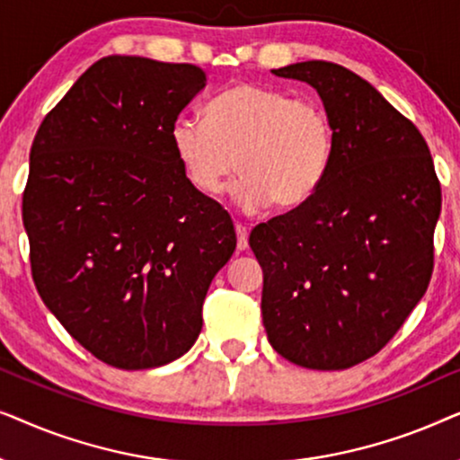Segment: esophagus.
<instances>
[{
    "mask_svg": "<svg viewBox=\"0 0 460 460\" xmlns=\"http://www.w3.org/2000/svg\"><path fill=\"white\" fill-rule=\"evenodd\" d=\"M234 228H236V238H238L236 249H238V251H244V249L249 247V241H247V238H249V232H247V228H244L243 224H236Z\"/></svg>",
    "mask_w": 460,
    "mask_h": 460,
    "instance_id": "34e87169",
    "label": "esophagus"
}]
</instances>
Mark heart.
<instances>
[{
    "instance_id": "b5f03b06",
    "label": "heart",
    "mask_w": 460,
    "mask_h": 460,
    "mask_svg": "<svg viewBox=\"0 0 460 460\" xmlns=\"http://www.w3.org/2000/svg\"><path fill=\"white\" fill-rule=\"evenodd\" d=\"M169 140L186 180L205 197L222 194L241 167L232 200L243 211L270 203L295 209L329 173L332 128L323 106L279 87L241 84L211 100L205 119L180 115Z\"/></svg>"
}]
</instances>
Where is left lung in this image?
Returning a JSON list of instances; mask_svg holds the SVG:
<instances>
[{
  "label": "left lung",
  "instance_id": "1",
  "mask_svg": "<svg viewBox=\"0 0 460 460\" xmlns=\"http://www.w3.org/2000/svg\"><path fill=\"white\" fill-rule=\"evenodd\" d=\"M272 73L318 92L332 161L307 203L251 232L263 326L288 362L343 370L385 348L425 295L442 188L420 131L368 81L324 60Z\"/></svg>",
  "mask_w": 460,
  "mask_h": 460
}]
</instances>
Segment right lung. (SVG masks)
Wrapping results in <instances>:
<instances>
[{"label": "right lung", "mask_w": 460, "mask_h": 460, "mask_svg": "<svg viewBox=\"0 0 460 460\" xmlns=\"http://www.w3.org/2000/svg\"><path fill=\"white\" fill-rule=\"evenodd\" d=\"M203 68L106 56L48 112L31 146L22 222L48 310L115 368H156L203 329L236 249L222 205L194 190L169 131Z\"/></svg>", "instance_id": "add662e5"}]
</instances>
